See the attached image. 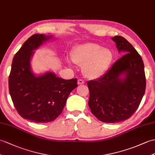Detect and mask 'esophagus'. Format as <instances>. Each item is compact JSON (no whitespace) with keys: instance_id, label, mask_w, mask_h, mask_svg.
<instances>
[{"instance_id":"obj_1","label":"esophagus","mask_w":155,"mask_h":155,"mask_svg":"<svg viewBox=\"0 0 155 155\" xmlns=\"http://www.w3.org/2000/svg\"><path fill=\"white\" fill-rule=\"evenodd\" d=\"M85 84V82H84V81L83 80H81V79H79V80H78V85H83V84Z\"/></svg>"}]
</instances>
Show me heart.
<instances>
[{
  "instance_id": "b5f03b06",
  "label": "heart",
  "mask_w": 155,
  "mask_h": 155,
  "mask_svg": "<svg viewBox=\"0 0 155 155\" xmlns=\"http://www.w3.org/2000/svg\"><path fill=\"white\" fill-rule=\"evenodd\" d=\"M72 62L82 65L85 76L94 80L101 77L107 70L112 61V51L107 48H101L99 45L87 43L75 47L71 52Z\"/></svg>"
}]
</instances>
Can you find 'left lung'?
<instances>
[{"label": "left lung", "mask_w": 155, "mask_h": 155, "mask_svg": "<svg viewBox=\"0 0 155 155\" xmlns=\"http://www.w3.org/2000/svg\"><path fill=\"white\" fill-rule=\"evenodd\" d=\"M112 39L121 58L103 76L89 81V107L101 122L116 123L127 120L140 104L146 87L144 64L134 47L122 36Z\"/></svg>", "instance_id": "obj_1"}]
</instances>
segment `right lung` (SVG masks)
Segmentation results:
<instances>
[{"label": "right lung", "instance_id": "obj_1", "mask_svg": "<svg viewBox=\"0 0 155 155\" xmlns=\"http://www.w3.org/2000/svg\"><path fill=\"white\" fill-rule=\"evenodd\" d=\"M52 37L34 34L26 40L14 56L9 75V91L15 108L22 118L35 123L54 121L78 87L76 78L64 80L52 72L35 76L31 71L33 51Z\"/></svg>", "mask_w": 155, "mask_h": 155}]
</instances>
